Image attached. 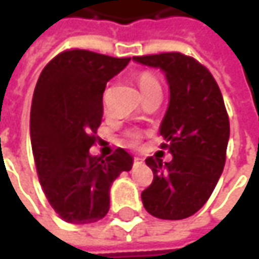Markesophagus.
<instances>
[{
	"mask_svg": "<svg viewBox=\"0 0 259 259\" xmlns=\"http://www.w3.org/2000/svg\"><path fill=\"white\" fill-rule=\"evenodd\" d=\"M144 163V160L141 159V157H135V160H133V165L135 166H139V165H142Z\"/></svg>",
	"mask_w": 259,
	"mask_h": 259,
	"instance_id": "1",
	"label": "esophagus"
}]
</instances>
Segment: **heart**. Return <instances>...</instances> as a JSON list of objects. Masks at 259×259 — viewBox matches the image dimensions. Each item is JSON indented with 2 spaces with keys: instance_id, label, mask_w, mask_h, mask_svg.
Returning <instances> with one entry per match:
<instances>
[{
  "instance_id": "heart-1",
  "label": "heart",
  "mask_w": 259,
  "mask_h": 259,
  "mask_svg": "<svg viewBox=\"0 0 259 259\" xmlns=\"http://www.w3.org/2000/svg\"><path fill=\"white\" fill-rule=\"evenodd\" d=\"M138 85H139V90H141L142 94L150 93L153 90H160L159 80L154 78L151 73H148V72H144V73H141L138 76ZM106 97H108V90L103 91V103H106ZM139 139H141V133L139 132H127L126 133V141L129 142L130 145H135Z\"/></svg>"
}]
</instances>
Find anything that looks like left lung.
Instances as JSON below:
<instances>
[{"label":"left lung","mask_w":259,"mask_h":259,"mask_svg":"<svg viewBox=\"0 0 259 259\" xmlns=\"http://www.w3.org/2000/svg\"><path fill=\"white\" fill-rule=\"evenodd\" d=\"M133 61L162 70L169 87L159 132L172 160L145 159L154 179L141 193L142 204L154 218L186 219L207 202L224 171L230 139L224 97L211 73L192 57L168 52Z\"/></svg>","instance_id":"1"}]
</instances>
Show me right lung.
<instances>
[{"label":"right lung","mask_w":259,"mask_h":259,"mask_svg":"<svg viewBox=\"0 0 259 259\" xmlns=\"http://www.w3.org/2000/svg\"><path fill=\"white\" fill-rule=\"evenodd\" d=\"M129 61L66 51L48 63L37 80L29 115L32 156L49 204L69 224L105 218L112 183L132 169L133 157L123 148L106 159L90 153L103 117L106 82Z\"/></svg>","instance_id":"1"}]
</instances>
